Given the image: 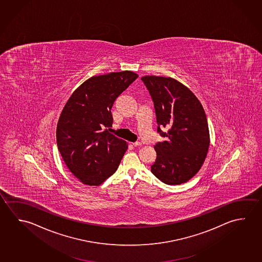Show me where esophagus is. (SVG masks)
<instances>
[{
	"instance_id": "1",
	"label": "esophagus",
	"mask_w": 262,
	"mask_h": 262,
	"mask_svg": "<svg viewBox=\"0 0 262 262\" xmlns=\"http://www.w3.org/2000/svg\"><path fill=\"white\" fill-rule=\"evenodd\" d=\"M133 146H134V147L141 146V145H142V142H133Z\"/></svg>"
}]
</instances>
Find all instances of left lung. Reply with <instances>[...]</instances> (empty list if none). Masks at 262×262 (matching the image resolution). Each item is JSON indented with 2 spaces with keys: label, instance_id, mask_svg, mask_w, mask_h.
<instances>
[{
  "label": "left lung",
  "instance_id": "1",
  "mask_svg": "<svg viewBox=\"0 0 262 262\" xmlns=\"http://www.w3.org/2000/svg\"><path fill=\"white\" fill-rule=\"evenodd\" d=\"M141 79L154 102L157 133L165 139L155 145L151 173L167 185L185 183L206 158L210 145L206 114L196 96L179 81L154 75ZM163 127L168 132H163Z\"/></svg>",
  "mask_w": 262,
  "mask_h": 262
}]
</instances>
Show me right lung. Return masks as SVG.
Masks as SVG:
<instances>
[{
  "mask_svg": "<svg viewBox=\"0 0 262 262\" xmlns=\"http://www.w3.org/2000/svg\"><path fill=\"white\" fill-rule=\"evenodd\" d=\"M138 78L130 71L93 76L71 96L57 125L62 159L81 182L98 186L114 174L128 143L110 133L111 108L120 94Z\"/></svg>",
  "mask_w": 262,
  "mask_h": 262,
  "instance_id": "obj_1",
  "label": "right lung"
}]
</instances>
